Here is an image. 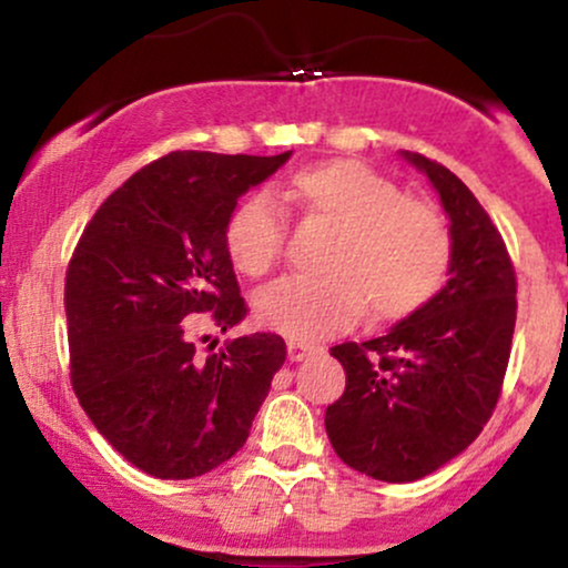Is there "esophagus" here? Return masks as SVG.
Returning <instances> with one entry per match:
<instances>
[{
	"mask_svg": "<svg viewBox=\"0 0 568 568\" xmlns=\"http://www.w3.org/2000/svg\"><path fill=\"white\" fill-rule=\"evenodd\" d=\"M312 352H317L315 344L296 342V338H291V342H288V357H291V361H304V357L312 355Z\"/></svg>",
	"mask_w": 568,
	"mask_h": 568,
	"instance_id": "esophagus-1",
	"label": "esophagus"
}]
</instances>
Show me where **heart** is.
I'll use <instances>...</instances> for the list:
<instances>
[{"mask_svg":"<svg viewBox=\"0 0 568 568\" xmlns=\"http://www.w3.org/2000/svg\"><path fill=\"white\" fill-rule=\"evenodd\" d=\"M306 216L338 226L328 275L285 277L258 293V323L310 342L347 331L366 306L382 323L419 312L446 280L452 230L438 205L408 197L397 181L355 160L304 168L291 179ZM226 253L247 277H266L283 262L288 219L266 192H253L232 211Z\"/></svg>","mask_w":568,"mask_h":568,"instance_id":"obj_1","label":"heart"}]
</instances>
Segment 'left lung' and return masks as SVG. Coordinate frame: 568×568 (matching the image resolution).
Here are the masks:
<instances>
[{
    "instance_id": "1",
    "label": "left lung",
    "mask_w": 568,
    "mask_h": 568,
    "mask_svg": "<svg viewBox=\"0 0 568 568\" xmlns=\"http://www.w3.org/2000/svg\"><path fill=\"white\" fill-rule=\"evenodd\" d=\"M452 219L448 283L389 334L331 349L347 387L325 408L344 465L410 484L465 452L491 419L515 331V266L475 194L440 162L406 152Z\"/></svg>"
}]
</instances>
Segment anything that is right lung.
<instances>
[{"mask_svg": "<svg viewBox=\"0 0 568 568\" xmlns=\"http://www.w3.org/2000/svg\"><path fill=\"white\" fill-rule=\"evenodd\" d=\"M288 158L165 154L103 200L71 253V387L98 433L146 475L186 480L232 459L285 363L277 334L200 352L197 315L219 331L245 321L226 221Z\"/></svg>", "mask_w": 568, "mask_h": 568, "instance_id": "add662e5", "label": "right lung"}]
</instances>
